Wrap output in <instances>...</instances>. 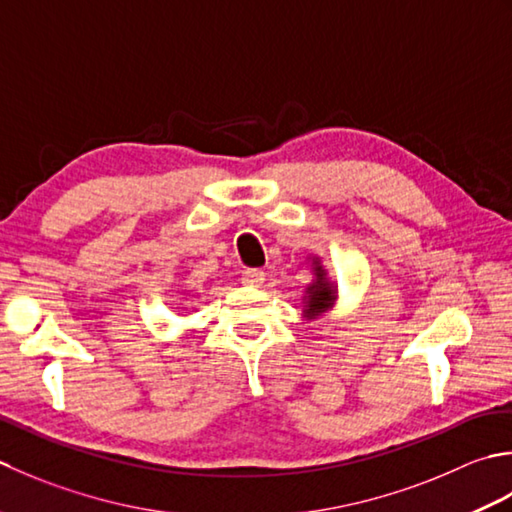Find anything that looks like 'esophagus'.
<instances>
[{
	"label": "esophagus",
	"instance_id": "1",
	"mask_svg": "<svg viewBox=\"0 0 512 512\" xmlns=\"http://www.w3.org/2000/svg\"><path fill=\"white\" fill-rule=\"evenodd\" d=\"M243 283H245L247 287H263V283H265V271H260V269H247L245 274H243Z\"/></svg>",
	"mask_w": 512,
	"mask_h": 512
}]
</instances>
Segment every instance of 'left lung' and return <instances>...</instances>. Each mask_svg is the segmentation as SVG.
I'll list each match as a JSON object with an SVG mask.
<instances>
[{
	"label": "left lung",
	"mask_w": 512,
	"mask_h": 512,
	"mask_svg": "<svg viewBox=\"0 0 512 512\" xmlns=\"http://www.w3.org/2000/svg\"><path fill=\"white\" fill-rule=\"evenodd\" d=\"M309 260L314 280L305 287V296H302V318L318 320L320 316H327L331 309H336L338 285L331 280L329 269L322 263L320 256L311 254Z\"/></svg>",
	"instance_id": "obj_1"
}]
</instances>
